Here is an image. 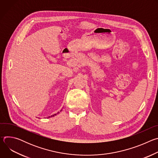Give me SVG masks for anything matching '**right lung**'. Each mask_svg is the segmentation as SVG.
<instances>
[{
  "instance_id": "add662e5",
  "label": "right lung",
  "mask_w": 158,
  "mask_h": 158,
  "mask_svg": "<svg viewBox=\"0 0 158 158\" xmlns=\"http://www.w3.org/2000/svg\"><path fill=\"white\" fill-rule=\"evenodd\" d=\"M61 110H60V111H61ZM58 113H59V112H58ZM58 113H57V114H58ZM56 114H55L54 115H52V116H51V117H52V116H56ZM49 117H50V116H49Z\"/></svg>"
}]
</instances>
